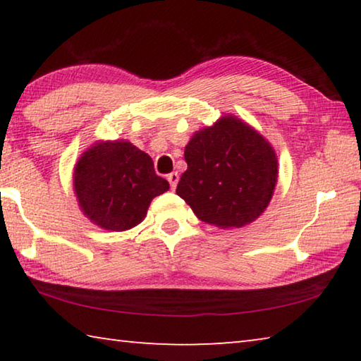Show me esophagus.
<instances>
[{
  "instance_id": "34e87169",
  "label": "esophagus",
  "mask_w": 361,
  "mask_h": 361,
  "mask_svg": "<svg viewBox=\"0 0 361 361\" xmlns=\"http://www.w3.org/2000/svg\"><path fill=\"white\" fill-rule=\"evenodd\" d=\"M167 180L170 183V186H172V189L176 188V185H178V180H180V175L176 172H172L170 175H167Z\"/></svg>"
}]
</instances>
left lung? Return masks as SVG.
Instances as JSON below:
<instances>
[{
  "mask_svg": "<svg viewBox=\"0 0 361 361\" xmlns=\"http://www.w3.org/2000/svg\"><path fill=\"white\" fill-rule=\"evenodd\" d=\"M185 161L176 194L200 221L219 229L243 228L271 202L279 176L276 149L237 116H223L195 132Z\"/></svg>",
  "mask_w": 361,
  "mask_h": 361,
  "instance_id": "left-lung-1",
  "label": "left lung"
}]
</instances>
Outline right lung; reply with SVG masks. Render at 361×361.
Here are the masks:
<instances>
[{
  "label": "right lung",
  "instance_id": "right-lung-1",
  "mask_svg": "<svg viewBox=\"0 0 361 361\" xmlns=\"http://www.w3.org/2000/svg\"><path fill=\"white\" fill-rule=\"evenodd\" d=\"M152 159L127 140L97 142L73 170V189L82 215L102 229L122 232L145 219L151 200L169 191Z\"/></svg>",
  "mask_w": 361,
  "mask_h": 361
}]
</instances>
